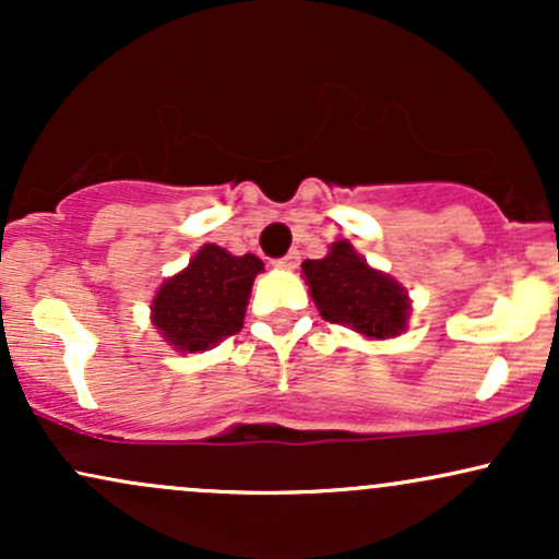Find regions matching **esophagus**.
<instances>
[{
    "mask_svg": "<svg viewBox=\"0 0 559 559\" xmlns=\"http://www.w3.org/2000/svg\"><path fill=\"white\" fill-rule=\"evenodd\" d=\"M273 265H275V267H281V271H294V267L299 265V252H297V249H292V252L284 254V258L275 260Z\"/></svg>",
    "mask_w": 559,
    "mask_h": 559,
    "instance_id": "34e87169",
    "label": "esophagus"
}]
</instances>
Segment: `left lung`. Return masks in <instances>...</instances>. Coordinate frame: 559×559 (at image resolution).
<instances>
[{
  "instance_id": "obj_1",
  "label": "left lung",
  "mask_w": 559,
  "mask_h": 559,
  "mask_svg": "<svg viewBox=\"0 0 559 559\" xmlns=\"http://www.w3.org/2000/svg\"><path fill=\"white\" fill-rule=\"evenodd\" d=\"M301 273L329 323L368 338H391L407 329L409 297L404 286L370 267L349 241H333L323 260H305Z\"/></svg>"
}]
</instances>
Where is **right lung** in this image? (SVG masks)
<instances>
[{"mask_svg": "<svg viewBox=\"0 0 559 559\" xmlns=\"http://www.w3.org/2000/svg\"><path fill=\"white\" fill-rule=\"evenodd\" d=\"M262 260L204 243L194 260L159 286L152 299V323L178 352H204L241 331L254 275Z\"/></svg>", "mask_w": 559, "mask_h": 559, "instance_id": "1", "label": "right lung"}]
</instances>
